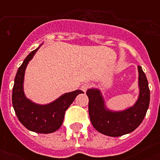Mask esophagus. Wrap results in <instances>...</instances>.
I'll return each mask as SVG.
<instances>
[{"mask_svg":"<svg viewBox=\"0 0 160 160\" xmlns=\"http://www.w3.org/2000/svg\"><path fill=\"white\" fill-rule=\"evenodd\" d=\"M90 87V85L89 84V83H85V84H83V85H81V88H80V89H81V90H83L84 92H85V91H86V90H87Z\"/></svg>","mask_w":160,"mask_h":160,"instance_id":"34e87169","label":"esophagus"}]
</instances>
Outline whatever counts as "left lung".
Instances as JSON below:
<instances>
[{
  "instance_id": "8db88e82",
  "label": "left lung",
  "mask_w": 160,
  "mask_h": 160,
  "mask_svg": "<svg viewBox=\"0 0 160 160\" xmlns=\"http://www.w3.org/2000/svg\"><path fill=\"white\" fill-rule=\"evenodd\" d=\"M139 70V96L136 104L121 112L107 110L100 90L90 89L86 91L89 98V114L93 126L97 131L108 136L119 137L134 131L143 121L150 100V91L146 75L141 66Z\"/></svg>"
}]
</instances>
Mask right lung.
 Segmentation results:
<instances>
[{"label": "right lung", "mask_w": 160, "mask_h": 160, "mask_svg": "<svg viewBox=\"0 0 160 160\" xmlns=\"http://www.w3.org/2000/svg\"><path fill=\"white\" fill-rule=\"evenodd\" d=\"M38 49L39 47L26 56L17 70L12 90V105L16 116L26 129L36 133L50 134L60 129L64 120L65 110L79 94L84 92L77 90L66 93L46 105H36L26 99L23 91L25 70Z\"/></svg>", "instance_id": "obj_1"}]
</instances>
